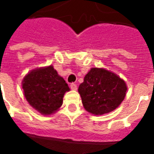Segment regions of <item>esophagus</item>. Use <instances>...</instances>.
I'll list each match as a JSON object with an SVG mask.
<instances>
[{"mask_svg":"<svg viewBox=\"0 0 154 154\" xmlns=\"http://www.w3.org/2000/svg\"><path fill=\"white\" fill-rule=\"evenodd\" d=\"M70 87H71V89H72V90H73V91H76L77 89V85H76L75 83H71Z\"/></svg>","mask_w":154,"mask_h":154,"instance_id":"34e87169","label":"esophagus"}]
</instances>
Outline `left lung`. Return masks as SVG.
Here are the masks:
<instances>
[{
    "instance_id": "left-lung-1",
    "label": "left lung",
    "mask_w": 154,
    "mask_h": 154,
    "mask_svg": "<svg viewBox=\"0 0 154 154\" xmlns=\"http://www.w3.org/2000/svg\"><path fill=\"white\" fill-rule=\"evenodd\" d=\"M127 91L125 81L112 72L92 67L78 87L82 102L88 112L100 116L116 110Z\"/></svg>"
}]
</instances>
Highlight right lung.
Wrapping results in <instances>:
<instances>
[{"label": "right lung", "instance_id": "add662e5", "mask_svg": "<svg viewBox=\"0 0 154 154\" xmlns=\"http://www.w3.org/2000/svg\"><path fill=\"white\" fill-rule=\"evenodd\" d=\"M22 88L29 104L45 116L55 113L63 105L68 85L50 65L30 71L22 81Z\"/></svg>", "mask_w": 154, "mask_h": 154}]
</instances>
